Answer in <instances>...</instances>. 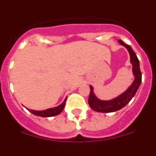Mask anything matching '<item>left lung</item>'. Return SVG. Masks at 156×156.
I'll return each mask as SVG.
<instances>
[{"instance_id":"left-lung-1","label":"left lung","mask_w":156,"mask_h":156,"mask_svg":"<svg viewBox=\"0 0 156 156\" xmlns=\"http://www.w3.org/2000/svg\"><path fill=\"white\" fill-rule=\"evenodd\" d=\"M119 42L120 44L126 47V48L129 51V55H130V62L133 65V73L135 76V79L131 86L129 87L124 93L119 95V97L109 101H101L97 98L93 92V87L90 86V95H89V98H88V104L92 109L96 112H112L118 111V110L123 108L133 98V97L137 92V89L140 87V83H141V72L140 69L139 60L136 55V54L133 51L131 47L125 44L123 41L119 40Z\"/></svg>"}]
</instances>
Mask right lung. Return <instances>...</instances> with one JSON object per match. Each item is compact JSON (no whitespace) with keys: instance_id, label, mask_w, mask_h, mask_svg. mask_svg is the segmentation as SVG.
I'll use <instances>...</instances> for the list:
<instances>
[{"instance_id":"add662e5","label":"right lung","mask_w":156,"mask_h":156,"mask_svg":"<svg viewBox=\"0 0 156 156\" xmlns=\"http://www.w3.org/2000/svg\"><path fill=\"white\" fill-rule=\"evenodd\" d=\"M66 98L64 100V101H63L60 105L57 106V107H55V108H48V109L43 110V111H35V110H32V109H29V111H30L31 113L34 114V115H38V116H41V117L55 116V115H58L59 113H61L62 111L63 108H64L65 105H66Z\"/></svg>"}]
</instances>
